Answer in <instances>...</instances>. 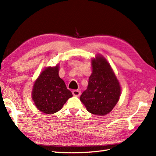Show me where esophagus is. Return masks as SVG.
<instances>
[{
  "label": "esophagus",
  "instance_id": "obj_1",
  "mask_svg": "<svg viewBox=\"0 0 156 156\" xmlns=\"http://www.w3.org/2000/svg\"><path fill=\"white\" fill-rule=\"evenodd\" d=\"M72 94L74 96H75V97H79V96L80 95L81 92L80 90H74L72 91Z\"/></svg>",
  "mask_w": 156,
  "mask_h": 156
}]
</instances>
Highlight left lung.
<instances>
[{
    "instance_id": "1",
    "label": "left lung",
    "mask_w": 156,
    "mask_h": 156,
    "mask_svg": "<svg viewBox=\"0 0 156 156\" xmlns=\"http://www.w3.org/2000/svg\"><path fill=\"white\" fill-rule=\"evenodd\" d=\"M92 73L87 89L80 99L87 111L96 115L109 113L120 98L121 89L110 64L102 55L92 60Z\"/></svg>"
}]
</instances>
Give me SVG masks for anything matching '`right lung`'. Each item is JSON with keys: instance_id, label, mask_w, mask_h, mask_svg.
<instances>
[{"instance_id": "right-lung-1", "label": "right lung", "mask_w": 156, "mask_h": 156, "mask_svg": "<svg viewBox=\"0 0 156 156\" xmlns=\"http://www.w3.org/2000/svg\"><path fill=\"white\" fill-rule=\"evenodd\" d=\"M58 73V65L45 68L33 88V101L38 110L45 114H54L59 111L73 96Z\"/></svg>"}]
</instances>
